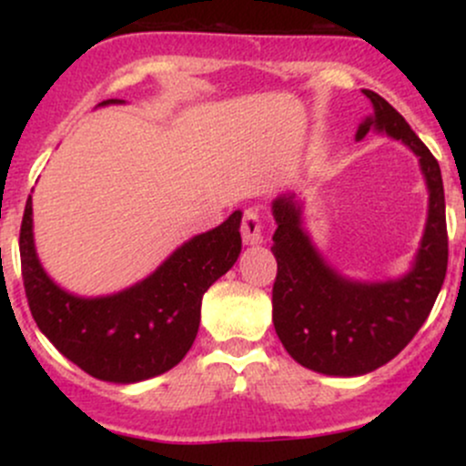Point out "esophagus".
I'll use <instances>...</instances> for the list:
<instances>
[{
	"label": "esophagus",
	"instance_id": "esophagus-1",
	"mask_svg": "<svg viewBox=\"0 0 466 466\" xmlns=\"http://www.w3.org/2000/svg\"><path fill=\"white\" fill-rule=\"evenodd\" d=\"M240 237L245 245L263 243V221L256 210H245L243 221H240Z\"/></svg>",
	"mask_w": 466,
	"mask_h": 466
}]
</instances>
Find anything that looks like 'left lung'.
I'll use <instances>...</instances> for the list:
<instances>
[{
	"mask_svg": "<svg viewBox=\"0 0 466 466\" xmlns=\"http://www.w3.org/2000/svg\"><path fill=\"white\" fill-rule=\"evenodd\" d=\"M374 106L357 129L386 131L416 153L430 190L420 249L399 280L357 282L330 269L302 229L296 195L271 206L278 229V274L271 291L274 326L289 355L309 370L357 377L377 370L410 344L434 307L447 274V218L441 166L405 117L379 94L363 89Z\"/></svg>",
	"mask_w": 466,
	"mask_h": 466,
	"instance_id": "left-lung-1",
	"label": "left lung"
}]
</instances>
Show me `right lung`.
<instances>
[{"mask_svg":"<svg viewBox=\"0 0 466 466\" xmlns=\"http://www.w3.org/2000/svg\"><path fill=\"white\" fill-rule=\"evenodd\" d=\"M111 98L100 105H117ZM240 212L175 249L151 276L105 298H78L50 280L36 258L32 197L19 232L25 298L47 339L80 370L111 383L157 377L184 360L201 319V298L240 254Z\"/></svg>","mask_w":466,"mask_h":466,"instance_id":"obj_1","label":"right lung"}]
</instances>
